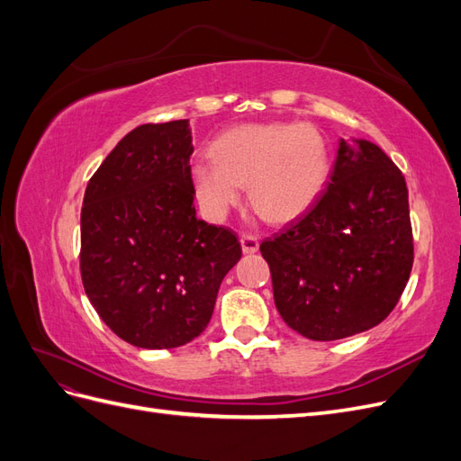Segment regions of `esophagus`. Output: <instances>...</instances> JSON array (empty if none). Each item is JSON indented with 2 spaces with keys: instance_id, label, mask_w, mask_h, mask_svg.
<instances>
[{
  "instance_id": "1",
  "label": "esophagus",
  "mask_w": 461,
  "mask_h": 461,
  "mask_svg": "<svg viewBox=\"0 0 461 461\" xmlns=\"http://www.w3.org/2000/svg\"><path fill=\"white\" fill-rule=\"evenodd\" d=\"M240 244H242L244 254H256L259 249V240H258V236H254V234H242Z\"/></svg>"
}]
</instances>
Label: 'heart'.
Wrapping results in <instances>:
<instances>
[{
    "instance_id": "b5f03b06",
    "label": "heart",
    "mask_w": 461,
    "mask_h": 461,
    "mask_svg": "<svg viewBox=\"0 0 461 461\" xmlns=\"http://www.w3.org/2000/svg\"><path fill=\"white\" fill-rule=\"evenodd\" d=\"M213 159H198L192 180L203 212L221 219L249 185V203L271 222L300 217L323 190L329 148L310 124H242L215 138Z\"/></svg>"
}]
</instances>
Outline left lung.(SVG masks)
<instances>
[{
    "label": "left lung",
    "mask_w": 461,
    "mask_h": 461,
    "mask_svg": "<svg viewBox=\"0 0 461 461\" xmlns=\"http://www.w3.org/2000/svg\"><path fill=\"white\" fill-rule=\"evenodd\" d=\"M340 140L317 200L259 249L285 323L310 340L364 332L394 310L413 265L408 186L386 153Z\"/></svg>",
    "instance_id": "obj_1"
}]
</instances>
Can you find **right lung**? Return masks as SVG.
<instances>
[{
	"instance_id": "obj_1",
	"label": "right lung",
	"mask_w": 461,
	"mask_h": 461,
	"mask_svg": "<svg viewBox=\"0 0 461 461\" xmlns=\"http://www.w3.org/2000/svg\"><path fill=\"white\" fill-rule=\"evenodd\" d=\"M188 121L140 124L104 159L80 213L86 296L119 339L148 350L183 346L212 319L242 248L194 209Z\"/></svg>"
}]
</instances>
